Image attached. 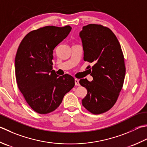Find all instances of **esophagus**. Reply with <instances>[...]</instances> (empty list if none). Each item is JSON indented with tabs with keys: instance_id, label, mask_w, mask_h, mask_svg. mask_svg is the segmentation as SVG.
I'll return each mask as SVG.
<instances>
[{
	"instance_id": "esophagus-1",
	"label": "esophagus",
	"mask_w": 147,
	"mask_h": 147,
	"mask_svg": "<svg viewBox=\"0 0 147 147\" xmlns=\"http://www.w3.org/2000/svg\"><path fill=\"white\" fill-rule=\"evenodd\" d=\"M74 83H75V85L76 86H80V83H79V80L78 79L74 80Z\"/></svg>"
}]
</instances>
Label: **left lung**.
Returning a JSON list of instances; mask_svg holds the SVG:
<instances>
[{"instance_id":"left-lung-1","label":"left lung","mask_w":147,"mask_h":147,"mask_svg":"<svg viewBox=\"0 0 147 147\" xmlns=\"http://www.w3.org/2000/svg\"><path fill=\"white\" fill-rule=\"evenodd\" d=\"M80 37L83 59L93 64L88 69L92 81L85 78L79 82L87 90L82 105L93 114L105 113L115 104L124 81L125 67L121 46L113 32L101 25L84 26Z\"/></svg>"}]
</instances>
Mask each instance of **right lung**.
<instances>
[{"instance_id": "right-lung-1", "label": "right lung", "mask_w": 147, "mask_h": 147, "mask_svg": "<svg viewBox=\"0 0 147 147\" xmlns=\"http://www.w3.org/2000/svg\"><path fill=\"white\" fill-rule=\"evenodd\" d=\"M72 29L46 26L30 32L20 42L15 57V75L19 90L34 111L52 112L74 87L69 74L59 76L52 70L53 50Z\"/></svg>"}]
</instances>
